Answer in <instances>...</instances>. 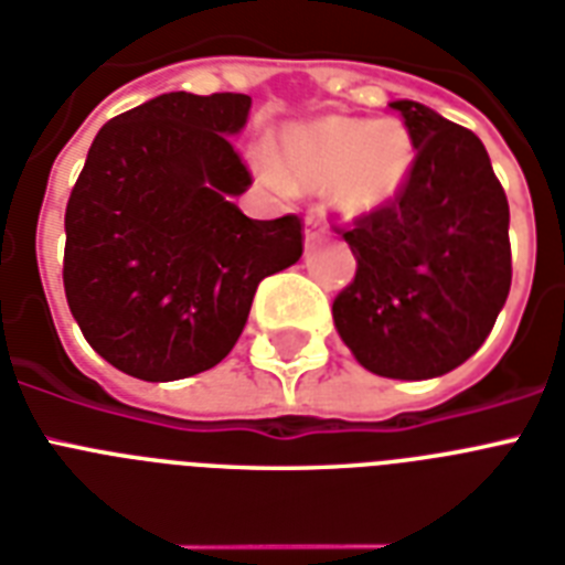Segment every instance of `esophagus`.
I'll return each mask as SVG.
<instances>
[{"label": "esophagus", "mask_w": 565, "mask_h": 565, "mask_svg": "<svg viewBox=\"0 0 565 565\" xmlns=\"http://www.w3.org/2000/svg\"><path fill=\"white\" fill-rule=\"evenodd\" d=\"M324 232V223H322V214H316V211H310L305 220V243L307 246H313L319 237H322Z\"/></svg>", "instance_id": "esophagus-1"}]
</instances>
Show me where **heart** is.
<instances>
[{
  "mask_svg": "<svg viewBox=\"0 0 565 565\" xmlns=\"http://www.w3.org/2000/svg\"><path fill=\"white\" fill-rule=\"evenodd\" d=\"M284 168L258 153V171L275 188L328 191L330 205L345 217H362L401 194L415 148L397 118H322L284 136Z\"/></svg>",
  "mask_w": 565,
  "mask_h": 565,
  "instance_id": "1",
  "label": "heart"
}]
</instances>
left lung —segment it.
I'll return each mask as SVG.
<instances>
[{"mask_svg": "<svg viewBox=\"0 0 565 565\" xmlns=\"http://www.w3.org/2000/svg\"><path fill=\"white\" fill-rule=\"evenodd\" d=\"M417 150L392 203L348 228L354 281L333 324L362 369L441 377L470 360L511 290L508 196L476 132L417 100H392Z\"/></svg>", "mask_w": 565, "mask_h": 565, "instance_id": "1", "label": "left lung"}]
</instances>
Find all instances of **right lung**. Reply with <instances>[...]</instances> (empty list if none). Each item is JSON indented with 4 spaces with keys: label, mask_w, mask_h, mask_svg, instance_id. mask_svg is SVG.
Returning a JSON list of instances; mask_svg holds the SVG:
<instances>
[{
    "label": "right lung",
    "mask_w": 565,
    "mask_h": 565,
    "mask_svg": "<svg viewBox=\"0 0 565 565\" xmlns=\"http://www.w3.org/2000/svg\"><path fill=\"white\" fill-rule=\"evenodd\" d=\"M241 92H168L107 121L66 205L63 287L86 342L148 380L194 377L235 348L258 284L301 258V220H252L232 148Z\"/></svg>",
    "instance_id": "obj_1"
}]
</instances>
